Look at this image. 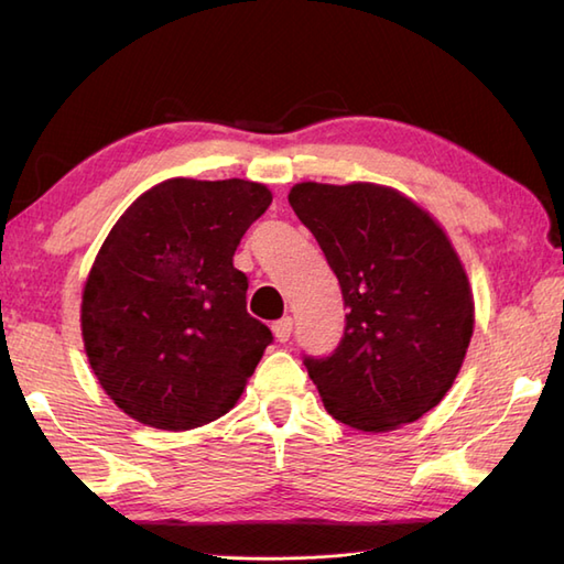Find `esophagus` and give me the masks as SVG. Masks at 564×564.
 Wrapping results in <instances>:
<instances>
[{"instance_id":"1","label":"esophagus","mask_w":564,"mask_h":564,"mask_svg":"<svg viewBox=\"0 0 564 564\" xmlns=\"http://www.w3.org/2000/svg\"><path fill=\"white\" fill-rule=\"evenodd\" d=\"M271 329H273L275 341H281V344L289 341L291 339V332H293V319L291 317H283L279 322H273Z\"/></svg>"}]
</instances>
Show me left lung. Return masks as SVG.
<instances>
[{
  "label": "left lung",
  "instance_id": "obj_1",
  "mask_svg": "<svg viewBox=\"0 0 564 564\" xmlns=\"http://www.w3.org/2000/svg\"><path fill=\"white\" fill-rule=\"evenodd\" d=\"M289 203L339 279L346 329L327 358H305L337 422L382 434L443 400L475 329L463 261L441 223L402 191L301 182Z\"/></svg>",
  "mask_w": 564,
  "mask_h": 564
}]
</instances>
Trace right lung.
I'll list each match as a JSON object with an SVG mask.
<instances>
[{"label": "right lung", "instance_id": "right-lung-1", "mask_svg": "<svg viewBox=\"0 0 564 564\" xmlns=\"http://www.w3.org/2000/svg\"><path fill=\"white\" fill-rule=\"evenodd\" d=\"M271 191L245 178H166L104 239L82 291V341L130 419L188 431L227 414L271 344L232 257Z\"/></svg>", "mask_w": 564, "mask_h": 564}]
</instances>
